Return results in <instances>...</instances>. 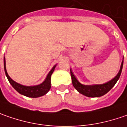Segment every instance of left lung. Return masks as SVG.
<instances>
[{"label": "left lung", "mask_w": 127, "mask_h": 127, "mask_svg": "<svg viewBox=\"0 0 127 127\" xmlns=\"http://www.w3.org/2000/svg\"><path fill=\"white\" fill-rule=\"evenodd\" d=\"M123 63H124V61H122V63L120 70L118 72L117 75L112 80L109 81L107 83L102 84V85H82L81 83L79 82V81L76 79L75 76L73 74L72 72L70 69V74H71V77H72V85L74 86V88L79 92L80 94H82L83 95H85L89 97H99V96H103L104 95L107 94L117 83V82L119 80L121 73H122Z\"/></svg>", "instance_id": "left-lung-1"}]
</instances>
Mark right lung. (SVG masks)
Wrapping results in <instances>:
<instances>
[{"mask_svg":"<svg viewBox=\"0 0 127 127\" xmlns=\"http://www.w3.org/2000/svg\"><path fill=\"white\" fill-rule=\"evenodd\" d=\"M55 67V65L53 67L51 71L48 73L45 80L42 84L39 85L32 86V87H27V86L21 85L18 83L15 82L9 77L6 71V68H5V60L4 58V69H5L6 77L8 80L9 82L10 83V85L13 86L14 89L17 92H18L20 94L28 96V97H32V98H36V97L43 96L50 90V87H51L50 79H51V75L53 74Z\"/></svg>","mask_w":127,"mask_h":127,"instance_id":"1","label":"right lung"}]
</instances>
